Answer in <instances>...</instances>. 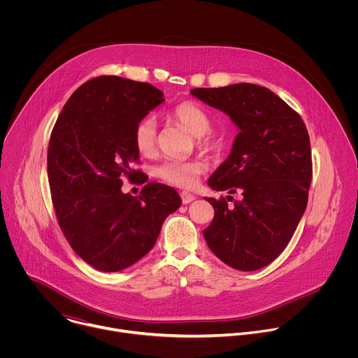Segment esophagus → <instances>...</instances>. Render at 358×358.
Returning <instances> with one entry per match:
<instances>
[{"instance_id":"obj_1","label":"esophagus","mask_w":358,"mask_h":358,"mask_svg":"<svg viewBox=\"0 0 358 358\" xmlns=\"http://www.w3.org/2000/svg\"><path fill=\"white\" fill-rule=\"evenodd\" d=\"M181 199H182V203H189V202H192V201L195 199V195L182 191V192H181Z\"/></svg>"}]
</instances>
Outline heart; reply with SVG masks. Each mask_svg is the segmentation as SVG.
Segmentation results:
<instances>
[{"instance_id":"heart-1","label":"heart","mask_w":358,"mask_h":358,"mask_svg":"<svg viewBox=\"0 0 358 358\" xmlns=\"http://www.w3.org/2000/svg\"><path fill=\"white\" fill-rule=\"evenodd\" d=\"M170 117L195 137L196 145L206 151L220 150L222 140L210 131L211 117L208 112L194 101H182L171 112ZM134 144L137 151L144 157L155 155L157 147V123L152 117H144L134 129ZM207 164L202 160L177 162L166 160L155 167V176L162 181L180 187L192 188L199 176L206 173Z\"/></svg>"}]
</instances>
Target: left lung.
<instances>
[{
  "instance_id": "left-lung-1",
  "label": "left lung",
  "mask_w": 358,
  "mask_h": 358,
  "mask_svg": "<svg viewBox=\"0 0 358 358\" xmlns=\"http://www.w3.org/2000/svg\"><path fill=\"white\" fill-rule=\"evenodd\" d=\"M229 116L238 127L231 155L208 185L241 194L208 198L215 215L203 238L228 266L249 272L273 262L292 239L308 206L310 138L301 117L268 87L235 83L189 92ZM228 195V201H231Z\"/></svg>"
}]
</instances>
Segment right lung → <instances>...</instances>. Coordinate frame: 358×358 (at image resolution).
<instances>
[{"label": "right lung", "instance_id": "obj_1", "mask_svg": "<svg viewBox=\"0 0 358 358\" xmlns=\"http://www.w3.org/2000/svg\"><path fill=\"white\" fill-rule=\"evenodd\" d=\"M164 101L150 83L99 76L79 86L50 134L48 180L59 227L79 257L101 272L123 271L155 246L178 192L148 182L141 195L122 191L140 176L134 129Z\"/></svg>", "mask_w": 358, "mask_h": 358}]
</instances>
